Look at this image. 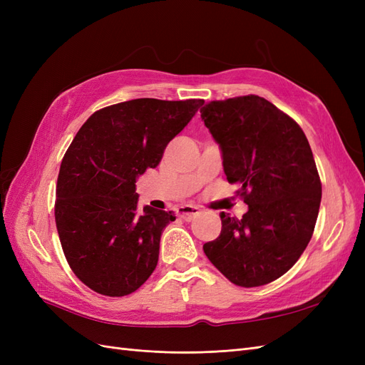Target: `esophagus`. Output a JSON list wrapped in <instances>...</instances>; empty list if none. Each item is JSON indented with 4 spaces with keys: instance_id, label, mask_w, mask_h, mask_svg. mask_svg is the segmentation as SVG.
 I'll use <instances>...</instances> for the list:
<instances>
[{
    "instance_id": "34e87169",
    "label": "esophagus",
    "mask_w": 365,
    "mask_h": 365,
    "mask_svg": "<svg viewBox=\"0 0 365 365\" xmlns=\"http://www.w3.org/2000/svg\"><path fill=\"white\" fill-rule=\"evenodd\" d=\"M201 213V210L193 205H181L176 208V215L180 217H182L184 220H192L195 216H197Z\"/></svg>"
}]
</instances>
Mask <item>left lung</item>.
I'll list each match as a JSON object with an SVG mask.
<instances>
[{"mask_svg": "<svg viewBox=\"0 0 365 365\" xmlns=\"http://www.w3.org/2000/svg\"><path fill=\"white\" fill-rule=\"evenodd\" d=\"M201 118L222 149L224 172L248 212L220 213V235L204 252L242 288L277 280L300 259L314 235L322 181L297 121L259 96L213 101Z\"/></svg>", "mask_w": 365, "mask_h": 365, "instance_id": "left-lung-1", "label": "left lung"}]
</instances>
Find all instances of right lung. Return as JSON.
<instances>
[{"label":"right lung","mask_w":365,"mask_h":365,"mask_svg":"<svg viewBox=\"0 0 365 365\" xmlns=\"http://www.w3.org/2000/svg\"><path fill=\"white\" fill-rule=\"evenodd\" d=\"M201 98H135L98 109L65 152L54 219L71 271L106 297L137 291L157 268L172 212L138 208L137 178L160 164Z\"/></svg>","instance_id":"1"}]
</instances>
